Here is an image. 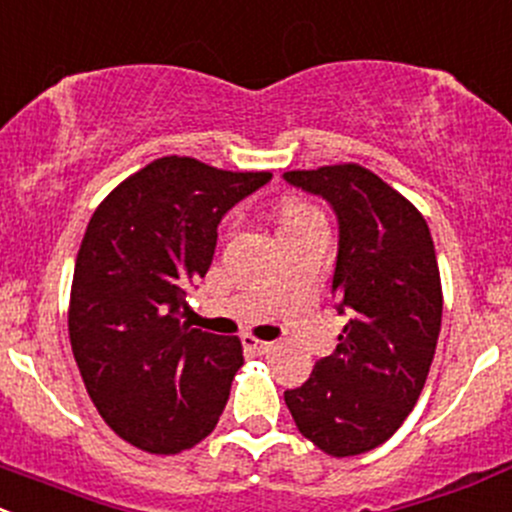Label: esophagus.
<instances>
[{"instance_id": "obj_1", "label": "esophagus", "mask_w": 512, "mask_h": 512, "mask_svg": "<svg viewBox=\"0 0 512 512\" xmlns=\"http://www.w3.org/2000/svg\"><path fill=\"white\" fill-rule=\"evenodd\" d=\"M241 342H244V347L251 352V355H266V352H271V347H273V342L256 340V337H251V335H244V340Z\"/></svg>"}]
</instances>
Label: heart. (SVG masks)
Returning <instances> with one entry per match:
<instances>
[{"label": "heart", "mask_w": 512, "mask_h": 512, "mask_svg": "<svg viewBox=\"0 0 512 512\" xmlns=\"http://www.w3.org/2000/svg\"><path fill=\"white\" fill-rule=\"evenodd\" d=\"M308 217H318V214L313 212L310 207H303V204H288L286 209H283V224H291V221H298V219H308Z\"/></svg>", "instance_id": "obj_1"}]
</instances>
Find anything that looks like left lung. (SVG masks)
<instances>
[{
    "mask_svg": "<svg viewBox=\"0 0 512 512\" xmlns=\"http://www.w3.org/2000/svg\"><path fill=\"white\" fill-rule=\"evenodd\" d=\"M337 219L333 298L347 315L330 357L286 389L295 426L330 456L377 449L414 409L441 330V278L426 219L360 165L283 175Z\"/></svg>",
    "mask_w": 512,
    "mask_h": 512,
    "instance_id": "1",
    "label": "left lung"
}]
</instances>
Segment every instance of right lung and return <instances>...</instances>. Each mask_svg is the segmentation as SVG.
Wrapping results in <instances>:
<instances>
[{"label":"right lung","mask_w":512,"mask_h":512,"mask_svg":"<svg viewBox=\"0 0 512 512\" xmlns=\"http://www.w3.org/2000/svg\"><path fill=\"white\" fill-rule=\"evenodd\" d=\"M271 172H226L162 157L125 179L88 221L73 271L68 335L105 424L150 453L209 436L244 365L239 337L182 323L207 276L217 229Z\"/></svg>","instance_id":"1"}]
</instances>
